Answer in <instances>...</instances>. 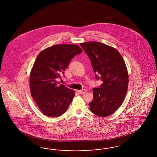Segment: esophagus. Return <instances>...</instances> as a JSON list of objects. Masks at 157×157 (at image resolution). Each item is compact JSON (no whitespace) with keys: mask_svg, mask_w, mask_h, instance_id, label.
<instances>
[{"mask_svg":"<svg viewBox=\"0 0 157 157\" xmlns=\"http://www.w3.org/2000/svg\"><path fill=\"white\" fill-rule=\"evenodd\" d=\"M85 92H86V90H85V89L78 90V94H84Z\"/></svg>","mask_w":157,"mask_h":157,"instance_id":"esophagus-1","label":"esophagus"}]
</instances>
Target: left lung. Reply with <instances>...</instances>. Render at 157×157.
<instances>
[{
	"mask_svg": "<svg viewBox=\"0 0 157 157\" xmlns=\"http://www.w3.org/2000/svg\"><path fill=\"white\" fill-rule=\"evenodd\" d=\"M80 45L90 58L96 79L103 82L99 88L93 89L90 109L98 117H108L120 108L126 96V65L120 52L112 46L95 41Z\"/></svg>",
	"mask_w": 157,
	"mask_h": 157,
	"instance_id": "obj_1",
	"label": "left lung"
}]
</instances>
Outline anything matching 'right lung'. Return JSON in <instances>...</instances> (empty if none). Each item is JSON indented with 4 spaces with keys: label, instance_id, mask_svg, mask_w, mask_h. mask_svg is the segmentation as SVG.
<instances>
[{
    "label": "right lung",
    "instance_id": "obj_1",
    "mask_svg": "<svg viewBox=\"0 0 157 157\" xmlns=\"http://www.w3.org/2000/svg\"><path fill=\"white\" fill-rule=\"evenodd\" d=\"M82 52L76 45H55L38 55L30 74V94L46 116L59 117L67 111L75 92L56 81L75 55Z\"/></svg>",
    "mask_w": 157,
    "mask_h": 157
}]
</instances>
